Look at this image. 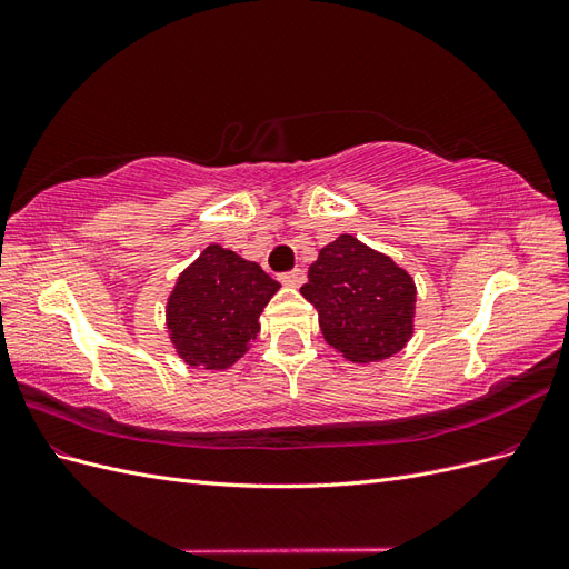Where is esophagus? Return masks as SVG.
I'll list each match as a JSON object with an SVG mask.
<instances>
[{
  "label": "esophagus",
  "mask_w": 569,
  "mask_h": 569,
  "mask_svg": "<svg viewBox=\"0 0 569 569\" xmlns=\"http://www.w3.org/2000/svg\"><path fill=\"white\" fill-rule=\"evenodd\" d=\"M303 280H306V272L301 268H295V270L280 274V282L287 287H301Z\"/></svg>",
  "instance_id": "34e87169"
}]
</instances>
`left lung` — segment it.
<instances>
[{"label":"left lung","instance_id":"8db88e82","mask_svg":"<svg viewBox=\"0 0 569 569\" xmlns=\"http://www.w3.org/2000/svg\"><path fill=\"white\" fill-rule=\"evenodd\" d=\"M318 311L320 332L351 363L399 353L416 330V282L387 253L353 234L320 249L301 287Z\"/></svg>","mask_w":569,"mask_h":569}]
</instances>
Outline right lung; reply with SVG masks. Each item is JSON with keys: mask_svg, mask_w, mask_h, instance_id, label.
I'll return each mask as SVG.
<instances>
[{"mask_svg": "<svg viewBox=\"0 0 569 569\" xmlns=\"http://www.w3.org/2000/svg\"><path fill=\"white\" fill-rule=\"evenodd\" d=\"M280 289L263 268L220 244L206 247L166 303V330L187 366L228 370L261 332L263 308Z\"/></svg>", "mask_w": 569, "mask_h": 569, "instance_id": "add662e5", "label": "right lung"}]
</instances>
